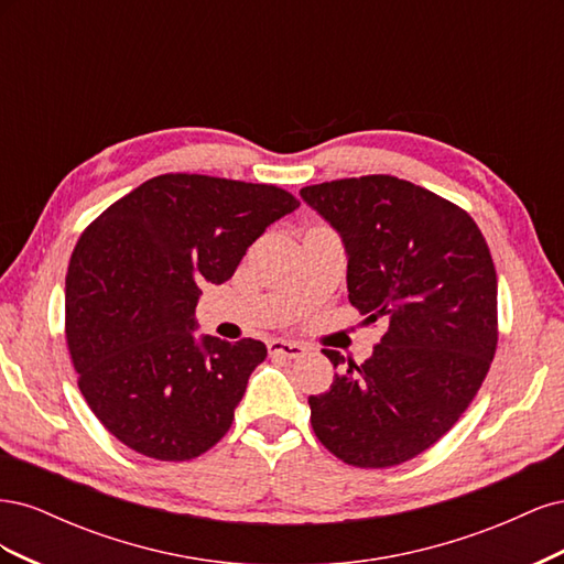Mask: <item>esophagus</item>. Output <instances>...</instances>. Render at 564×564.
<instances>
[{
    "label": "esophagus",
    "instance_id": "1",
    "mask_svg": "<svg viewBox=\"0 0 564 564\" xmlns=\"http://www.w3.org/2000/svg\"><path fill=\"white\" fill-rule=\"evenodd\" d=\"M270 355H278V357H286V360H296V357L305 355V348L296 340H284V338H272L268 344Z\"/></svg>",
    "mask_w": 564,
    "mask_h": 564
}]
</instances>
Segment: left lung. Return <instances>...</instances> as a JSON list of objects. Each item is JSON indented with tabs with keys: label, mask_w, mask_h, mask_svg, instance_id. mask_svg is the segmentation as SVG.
Returning <instances> with one entry per match:
<instances>
[{
	"label": "left lung",
	"mask_w": 564,
	"mask_h": 564,
	"mask_svg": "<svg viewBox=\"0 0 564 564\" xmlns=\"http://www.w3.org/2000/svg\"><path fill=\"white\" fill-rule=\"evenodd\" d=\"M301 197L344 240L348 301L365 324H386L369 360H348L308 398L313 431L348 466H400L466 412L497 352L489 247L464 209L395 176L308 185Z\"/></svg>",
	"instance_id": "obj_1"
}]
</instances>
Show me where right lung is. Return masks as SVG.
<instances>
[{"mask_svg": "<svg viewBox=\"0 0 564 564\" xmlns=\"http://www.w3.org/2000/svg\"><path fill=\"white\" fill-rule=\"evenodd\" d=\"M299 199L199 174L145 181L82 232L65 278V336L96 419L133 452L191 460L224 437L268 348L197 338L202 284L232 278Z\"/></svg>", "mask_w": 564, "mask_h": 564, "instance_id": "1", "label": "right lung"}]
</instances>
